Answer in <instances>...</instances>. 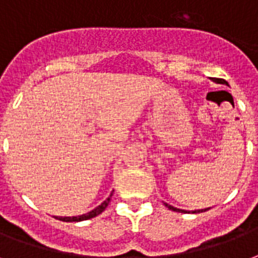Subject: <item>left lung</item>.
Instances as JSON below:
<instances>
[{"instance_id": "obj_1", "label": "left lung", "mask_w": 258, "mask_h": 258, "mask_svg": "<svg viewBox=\"0 0 258 258\" xmlns=\"http://www.w3.org/2000/svg\"><path fill=\"white\" fill-rule=\"evenodd\" d=\"M212 81L214 82H218V84H223L225 82V80H219V78H211ZM166 207L169 208V210H172V211H176V212H186L185 210H180V208H176V207H173V206H170V204L168 203H164ZM207 210H210V208H203V210H195V211H192L194 214H198V212H204V211H207Z\"/></svg>"}]
</instances>
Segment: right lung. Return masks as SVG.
Here are the masks:
<instances>
[{"label": "right lung", "mask_w": 258, "mask_h": 258, "mask_svg": "<svg viewBox=\"0 0 258 258\" xmlns=\"http://www.w3.org/2000/svg\"><path fill=\"white\" fill-rule=\"evenodd\" d=\"M111 198H112V194L109 195L107 198V200H104L103 203L100 204L98 207H96L94 210H92L88 214H84V215H78V216H55L56 219L62 222H81V221H86V219H92L94 216H97L98 214H101V212L108 207V204L111 202Z\"/></svg>", "instance_id": "right-lung-1"}]
</instances>
